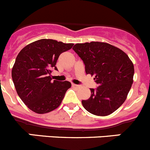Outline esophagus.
Wrapping results in <instances>:
<instances>
[{"instance_id":"esophagus-1","label":"esophagus","mask_w":150,"mask_h":150,"mask_svg":"<svg viewBox=\"0 0 150 150\" xmlns=\"http://www.w3.org/2000/svg\"><path fill=\"white\" fill-rule=\"evenodd\" d=\"M72 86L74 87V88H78V87H79V85H76V84H72Z\"/></svg>"}]
</instances>
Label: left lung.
I'll use <instances>...</instances> for the list:
<instances>
[{
	"mask_svg": "<svg viewBox=\"0 0 150 150\" xmlns=\"http://www.w3.org/2000/svg\"><path fill=\"white\" fill-rule=\"evenodd\" d=\"M73 50L83 61L87 74L94 75L99 87L82 100L91 113L105 116L116 110L126 100L133 82L134 66L129 57L119 48L101 42L77 43Z\"/></svg>",
	"mask_w": 150,
	"mask_h": 150,
	"instance_id": "1",
	"label": "left lung"
}]
</instances>
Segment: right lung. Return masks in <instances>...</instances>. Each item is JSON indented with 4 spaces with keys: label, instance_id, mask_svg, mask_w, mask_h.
Here are the masks:
<instances>
[{
    "label": "right lung",
    "instance_id": "1",
    "mask_svg": "<svg viewBox=\"0 0 150 150\" xmlns=\"http://www.w3.org/2000/svg\"><path fill=\"white\" fill-rule=\"evenodd\" d=\"M73 43L42 39L24 47L17 56L12 77L19 97L25 105L39 114L54 110L60 105L71 84L68 81L51 80V70L62 52Z\"/></svg>",
    "mask_w": 150,
    "mask_h": 150
}]
</instances>
